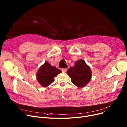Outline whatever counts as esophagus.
<instances>
[{"label": "esophagus", "mask_w": 127, "mask_h": 127, "mask_svg": "<svg viewBox=\"0 0 127 127\" xmlns=\"http://www.w3.org/2000/svg\"><path fill=\"white\" fill-rule=\"evenodd\" d=\"M67 68H63V69H62V71L63 72H66V71H67Z\"/></svg>", "instance_id": "esophagus-1"}]
</instances>
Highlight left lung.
Segmentation results:
<instances>
[{
	"label": "left lung",
	"instance_id": "obj_1",
	"mask_svg": "<svg viewBox=\"0 0 127 127\" xmlns=\"http://www.w3.org/2000/svg\"><path fill=\"white\" fill-rule=\"evenodd\" d=\"M67 74L70 77L72 83L80 88L87 85L92 78L91 68L82 59L75 62L74 66L67 70Z\"/></svg>",
	"mask_w": 127,
	"mask_h": 127
}]
</instances>
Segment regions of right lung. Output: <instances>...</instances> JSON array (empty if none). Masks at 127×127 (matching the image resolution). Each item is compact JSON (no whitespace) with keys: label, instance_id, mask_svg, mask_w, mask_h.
Here are the masks:
<instances>
[{"label":"right lung","instance_id":"right-lung-1","mask_svg":"<svg viewBox=\"0 0 127 127\" xmlns=\"http://www.w3.org/2000/svg\"><path fill=\"white\" fill-rule=\"evenodd\" d=\"M61 72V70L52 66L48 62H45L38 69L36 78L42 86L46 88L54 81L55 77Z\"/></svg>","mask_w":127,"mask_h":127}]
</instances>
